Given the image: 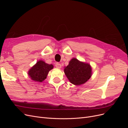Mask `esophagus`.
Wrapping results in <instances>:
<instances>
[{
    "instance_id": "esophagus-1",
    "label": "esophagus",
    "mask_w": 128,
    "mask_h": 128,
    "mask_svg": "<svg viewBox=\"0 0 128 128\" xmlns=\"http://www.w3.org/2000/svg\"><path fill=\"white\" fill-rule=\"evenodd\" d=\"M56 67L57 68H61V64L59 63H56Z\"/></svg>"
}]
</instances>
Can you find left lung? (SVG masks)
Returning <instances> with one entry per match:
<instances>
[{"mask_svg":"<svg viewBox=\"0 0 128 128\" xmlns=\"http://www.w3.org/2000/svg\"><path fill=\"white\" fill-rule=\"evenodd\" d=\"M64 72L71 83L80 86L86 82L90 78L92 69L90 64L72 58L67 66L64 67Z\"/></svg>","mask_w":128,"mask_h":128,"instance_id":"1","label":"left lung"}]
</instances>
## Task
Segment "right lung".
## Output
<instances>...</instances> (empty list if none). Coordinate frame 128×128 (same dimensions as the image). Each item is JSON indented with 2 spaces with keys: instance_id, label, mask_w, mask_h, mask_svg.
Segmentation results:
<instances>
[{
  "instance_id": "right-lung-1",
  "label": "right lung",
  "mask_w": 128,
  "mask_h": 128,
  "mask_svg": "<svg viewBox=\"0 0 128 128\" xmlns=\"http://www.w3.org/2000/svg\"><path fill=\"white\" fill-rule=\"evenodd\" d=\"M53 68V66L52 64H49L43 61L40 60L30 69L28 75L32 80L38 82H42L46 78L48 72Z\"/></svg>"
}]
</instances>
